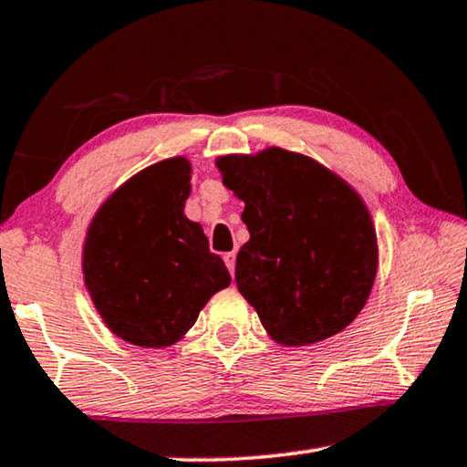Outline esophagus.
Returning a JSON list of instances; mask_svg holds the SVG:
<instances>
[{"instance_id":"obj_1","label":"esophagus","mask_w":467,"mask_h":467,"mask_svg":"<svg viewBox=\"0 0 467 467\" xmlns=\"http://www.w3.org/2000/svg\"><path fill=\"white\" fill-rule=\"evenodd\" d=\"M224 264H226V267H228V272H234V262H236V255H234V251H231V253H224Z\"/></svg>"}]
</instances>
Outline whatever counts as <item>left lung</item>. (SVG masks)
I'll return each instance as SVG.
<instances>
[{
	"label": "left lung",
	"instance_id": "obj_1",
	"mask_svg": "<svg viewBox=\"0 0 467 467\" xmlns=\"http://www.w3.org/2000/svg\"><path fill=\"white\" fill-rule=\"evenodd\" d=\"M216 167L244 202L251 234L236 255V288L274 342L309 346L350 326L379 265L362 197L313 158L275 146L220 156Z\"/></svg>",
	"mask_w": 467,
	"mask_h": 467
}]
</instances>
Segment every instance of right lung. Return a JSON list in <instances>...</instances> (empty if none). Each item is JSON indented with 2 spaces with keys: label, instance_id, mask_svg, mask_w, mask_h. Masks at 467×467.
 Listing matches in <instances>:
<instances>
[{
  "label": "right lung",
  "instance_id": "1",
  "mask_svg": "<svg viewBox=\"0 0 467 467\" xmlns=\"http://www.w3.org/2000/svg\"><path fill=\"white\" fill-rule=\"evenodd\" d=\"M192 162L167 158L110 193L82 251L86 290L105 326L141 348L179 342L231 274L185 216Z\"/></svg>",
  "mask_w": 467,
  "mask_h": 467
}]
</instances>
